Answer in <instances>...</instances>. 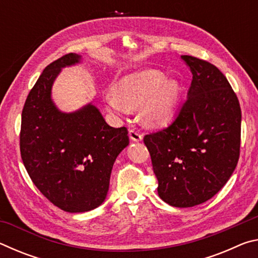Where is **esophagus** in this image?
I'll use <instances>...</instances> for the list:
<instances>
[{
    "mask_svg": "<svg viewBox=\"0 0 258 258\" xmlns=\"http://www.w3.org/2000/svg\"><path fill=\"white\" fill-rule=\"evenodd\" d=\"M130 139L132 140V141H135V142H139L141 141V140L143 139V135L140 133L139 130H135V128H131L130 130Z\"/></svg>",
    "mask_w": 258,
    "mask_h": 258,
    "instance_id": "obj_1",
    "label": "esophagus"
}]
</instances>
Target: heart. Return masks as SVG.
I'll list each match as a JSON object with an SVG mask.
<instances>
[{
	"mask_svg": "<svg viewBox=\"0 0 258 258\" xmlns=\"http://www.w3.org/2000/svg\"><path fill=\"white\" fill-rule=\"evenodd\" d=\"M178 98V83L166 80L165 74L150 69L121 78L113 91L104 94V102L109 110L121 115L139 107L143 124L161 127L171 123L175 116Z\"/></svg>",
	"mask_w": 258,
	"mask_h": 258,
	"instance_id": "obj_1",
	"label": "heart"
}]
</instances>
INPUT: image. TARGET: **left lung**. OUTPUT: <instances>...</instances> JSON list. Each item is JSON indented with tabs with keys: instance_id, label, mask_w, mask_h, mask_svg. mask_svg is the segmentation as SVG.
Returning <instances> with one entry per match:
<instances>
[{
	"instance_id": "left-lung-1",
	"label": "left lung",
	"mask_w": 258,
	"mask_h": 258,
	"mask_svg": "<svg viewBox=\"0 0 258 258\" xmlns=\"http://www.w3.org/2000/svg\"><path fill=\"white\" fill-rule=\"evenodd\" d=\"M192 73L187 98L167 127L147 134L158 195L174 207L214 197L240 155L241 109L226 77L208 61L181 55Z\"/></svg>"
}]
</instances>
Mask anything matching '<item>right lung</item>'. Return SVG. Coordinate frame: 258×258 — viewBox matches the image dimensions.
<instances>
[{
	"label": "right lung",
	"mask_w": 258,
	"mask_h": 258,
	"mask_svg": "<svg viewBox=\"0 0 258 258\" xmlns=\"http://www.w3.org/2000/svg\"><path fill=\"white\" fill-rule=\"evenodd\" d=\"M80 60L68 53L46 66L21 113L20 154L28 175L44 197L69 213L92 211L104 202L113 163L130 143L127 128L109 126L93 104L71 113L54 106L55 77Z\"/></svg>",
	"instance_id": "right-lung-1"
}]
</instances>
